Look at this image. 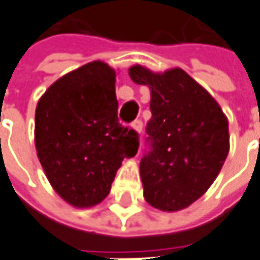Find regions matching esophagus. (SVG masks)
Listing matches in <instances>:
<instances>
[{
    "label": "esophagus",
    "instance_id": "esophagus-1",
    "mask_svg": "<svg viewBox=\"0 0 260 260\" xmlns=\"http://www.w3.org/2000/svg\"><path fill=\"white\" fill-rule=\"evenodd\" d=\"M132 128L141 134V132H142V128H144V123H142L141 119H137V121H134V122H132Z\"/></svg>",
    "mask_w": 260,
    "mask_h": 260
}]
</instances>
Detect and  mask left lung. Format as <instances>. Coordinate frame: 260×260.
I'll use <instances>...</instances> for the list:
<instances>
[{"mask_svg": "<svg viewBox=\"0 0 260 260\" xmlns=\"http://www.w3.org/2000/svg\"><path fill=\"white\" fill-rule=\"evenodd\" d=\"M129 77L151 89L148 148L139 165L145 201L160 211L185 209L208 190L226 159V116L181 68L155 74L134 65Z\"/></svg>", "mask_w": 260, "mask_h": 260, "instance_id": "1", "label": "left lung"}]
</instances>
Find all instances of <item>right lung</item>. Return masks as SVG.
Here are the masks:
<instances>
[{
	"label": "right lung",
	"mask_w": 260,
	"mask_h": 260,
	"mask_svg": "<svg viewBox=\"0 0 260 260\" xmlns=\"http://www.w3.org/2000/svg\"><path fill=\"white\" fill-rule=\"evenodd\" d=\"M35 146L63 201L77 208L102 202L122 159L139 146L137 131L118 121L115 71L93 61L49 86L35 111Z\"/></svg>",
	"instance_id": "obj_1"
}]
</instances>
